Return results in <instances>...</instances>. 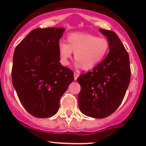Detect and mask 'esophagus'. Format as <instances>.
<instances>
[{
  "label": "esophagus",
  "instance_id": "obj_1",
  "mask_svg": "<svg viewBox=\"0 0 146 146\" xmlns=\"http://www.w3.org/2000/svg\"><path fill=\"white\" fill-rule=\"evenodd\" d=\"M79 73H74V79H75V80H76L77 79V78H78V77H79Z\"/></svg>",
  "mask_w": 146,
  "mask_h": 146
}]
</instances>
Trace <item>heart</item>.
I'll use <instances>...</instances> for the list:
<instances>
[{"label":"heart","instance_id":"obj_1","mask_svg":"<svg viewBox=\"0 0 146 146\" xmlns=\"http://www.w3.org/2000/svg\"><path fill=\"white\" fill-rule=\"evenodd\" d=\"M65 41L58 43L60 62L67 66L73 52L76 60V67H82L85 70L93 69L105 58L109 50V42L103 37L84 33H73L67 36Z\"/></svg>","mask_w":146,"mask_h":146}]
</instances>
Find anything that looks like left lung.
I'll return each instance as SVG.
<instances>
[{
	"label": "left lung",
	"instance_id": "1",
	"mask_svg": "<svg viewBox=\"0 0 146 146\" xmlns=\"http://www.w3.org/2000/svg\"><path fill=\"white\" fill-rule=\"evenodd\" d=\"M108 38L109 53L94 70L79 76L78 96L81 112L102 119L112 114L122 103L131 79L129 56L114 32L100 29Z\"/></svg>",
	"mask_w": 146,
	"mask_h": 146
}]
</instances>
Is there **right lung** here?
<instances>
[{"instance_id":"right-lung-1","label":"right lung","mask_w":146,"mask_h":146,"mask_svg":"<svg viewBox=\"0 0 146 146\" xmlns=\"http://www.w3.org/2000/svg\"><path fill=\"white\" fill-rule=\"evenodd\" d=\"M64 28L32 30L15 47L12 81L24 108L37 118L55 115L59 101L74 79L59 62L58 46Z\"/></svg>"}]
</instances>
